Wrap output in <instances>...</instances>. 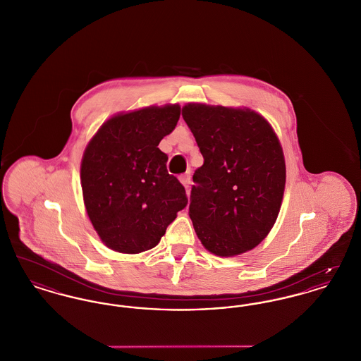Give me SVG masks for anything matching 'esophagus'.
Returning <instances> with one entry per match:
<instances>
[{"instance_id":"esophagus-1","label":"esophagus","mask_w":361,"mask_h":361,"mask_svg":"<svg viewBox=\"0 0 361 361\" xmlns=\"http://www.w3.org/2000/svg\"><path fill=\"white\" fill-rule=\"evenodd\" d=\"M180 181H181V184L187 188V190H189V185H190V173H185V174H181L180 176Z\"/></svg>"}]
</instances>
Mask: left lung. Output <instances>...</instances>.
I'll use <instances>...</instances> for the list:
<instances>
[{
  "label": "left lung",
  "mask_w": 361,
  "mask_h": 361,
  "mask_svg": "<svg viewBox=\"0 0 361 361\" xmlns=\"http://www.w3.org/2000/svg\"><path fill=\"white\" fill-rule=\"evenodd\" d=\"M183 118L204 158L189 204L197 238L219 257L252 250L274 227L286 187L274 128L249 108L189 103Z\"/></svg>",
  "instance_id": "1"
}]
</instances>
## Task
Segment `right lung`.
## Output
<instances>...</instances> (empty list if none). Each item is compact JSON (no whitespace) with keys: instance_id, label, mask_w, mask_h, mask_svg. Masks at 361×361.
<instances>
[{"instance_id":"1","label":"right lung","mask_w":361,"mask_h":361,"mask_svg":"<svg viewBox=\"0 0 361 361\" xmlns=\"http://www.w3.org/2000/svg\"><path fill=\"white\" fill-rule=\"evenodd\" d=\"M180 105L147 106L105 121L86 146L81 187L104 243L137 255L158 245L188 197L158 149L180 119Z\"/></svg>"}]
</instances>
